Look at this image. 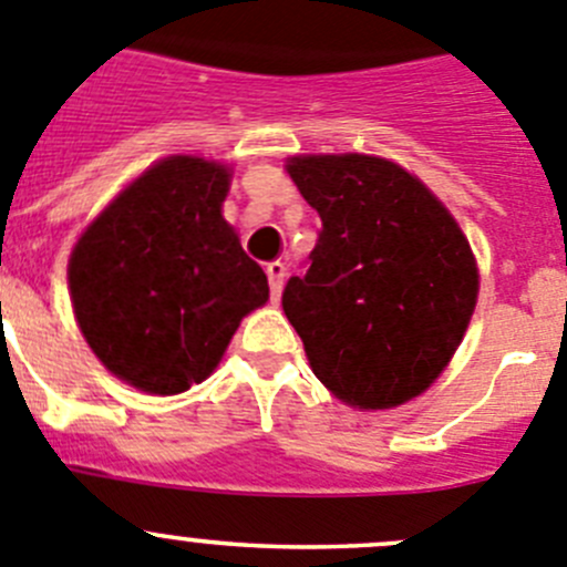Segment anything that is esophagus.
<instances>
[{
	"label": "esophagus",
	"mask_w": 567,
	"mask_h": 567,
	"mask_svg": "<svg viewBox=\"0 0 567 567\" xmlns=\"http://www.w3.org/2000/svg\"><path fill=\"white\" fill-rule=\"evenodd\" d=\"M266 274H268V285H271V299L279 301V293H282L285 274H288V268H285V262H268Z\"/></svg>",
	"instance_id": "obj_1"
}]
</instances>
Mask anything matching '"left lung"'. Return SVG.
Instances as JSON below:
<instances>
[{
  "instance_id": "8db88e82",
  "label": "left lung",
  "mask_w": 567,
  "mask_h": 567,
  "mask_svg": "<svg viewBox=\"0 0 567 567\" xmlns=\"http://www.w3.org/2000/svg\"><path fill=\"white\" fill-rule=\"evenodd\" d=\"M288 173L321 218L308 271L282 290L313 374L358 409L409 403L447 367L475 310L467 237L385 158L296 156Z\"/></svg>"
}]
</instances>
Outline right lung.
<instances>
[{
  "label": "right lung",
  "instance_id": "add662e5",
  "mask_svg": "<svg viewBox=\"0 0 567 567\" xmlns=\"http://www.w3.org/2000/svg\"><path fill=\"white\" fill-rule=\"evenodd\" d=\"M224 164L171 156L83 231L69 293L109 372L151 394L209 378L246 313L268 301L262 268L220 215Z\"/></svg>",
  "mask_w": 567,
  "mask_h": 567
}]
</instances>
